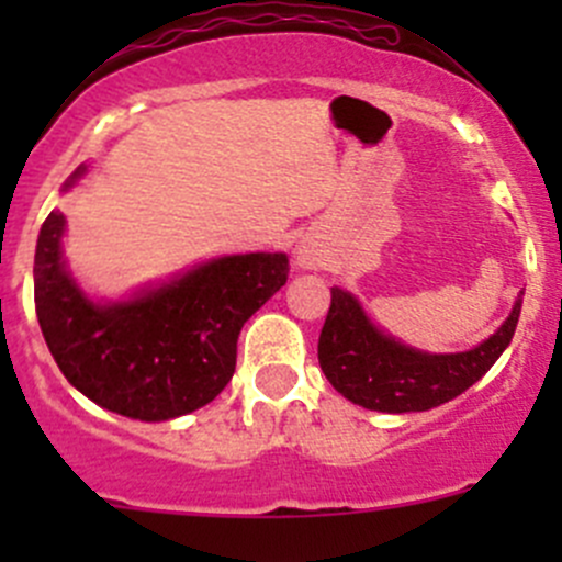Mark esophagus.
Listing matches in <instances>:
<instances>
[{"instance_id": "1", "label": "esophagus", "mask_w": 562, "mask_h": 562, "mask_svg": "<svg viewBox=\"0 0 562 562\" xmlns=\"http://www.w3.org/2000/svg\"><path fill=\"white\" fill-rule=\"evenodd\" d=\"M299 263H302V266H310V263H313V258H310L307 252H299Z\"/></svg>"}]
</instances>
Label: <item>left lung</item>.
Returning <instances> with one entry per match:
<instances>
[{"instance_id":"1","label":"left lung","mask_w":562,"mask_h":562,"mask_svg":"<svg viewBox=\"0 0 562 562\" xmlns=\"http://www.w3.org/2000/svg\"><path fill=\"white\" fill-rule=\"evenodd\" d=\"M522 293L503 326L462 353H424L383 334L361 304L331 288V307L317 339L323 375L345 400L381 413L429 411L454 400L490 372L517 328Z\"/></svg>"}]
</instances>
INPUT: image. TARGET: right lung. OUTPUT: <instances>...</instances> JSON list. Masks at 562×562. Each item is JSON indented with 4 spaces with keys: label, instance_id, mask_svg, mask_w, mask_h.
Instances as JSON below:
<instances>
[{
    "label": "right lung",
    "instance_id": "add662e5",
    "mask_svg": "<svg viewBox=\"0 0 562 562\" xmlns=\"http://www.w3.org/2000/svg\"><path fill=\"white\" fill-rule=\"evenodd\" d=\"M61 234L65 214L50 212L35 252L45 345L83 396L140 422L184 416L228 386L241 326L288 282L285 252L228 255L127 302L98 304L67 271Z\"/></svg>",
    "mask_w": 562,
    "mask_h": 562
}]
</instances>
